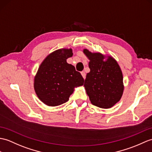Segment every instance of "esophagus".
<instances>
[{
    "label": "esophagus",
    "instance_id": "obj_1",
    "mask_svg": "<svg viewBox=\"0 0 152 152\" xmlns=\"http://www.w3.org/2000/svg\"><path fill=\"white\" fill-rule=\"evenodd\" d=\"M81 75H82V77H83L84 79L86 78V72H85L84 71H82V72H81Z\"/></svg>",
    "mask_w": 152,
    "mask_h": 152
}]
</instances>
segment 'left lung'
Masks as SVG:
<instances>
[{
  "instance_id": "obj_1",
  "label": "left lung",
  "mask_w": 152,
  "mask_h": 152,
  "mask_svg": "<svg viewBox=\"0 0 152 152\" xmlns=\"http://www.w3.org/2000/svg\"><path fill=\"white\" fill-rule=\"evenodd\" d=\"M83 52L89 59L90 72L86 75L84 87L91 104L103 109L112 107L124 92L121 67L111 56L91 52L87 48Z\"/></svg>"
}]
</instances>
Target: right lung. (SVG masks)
I'll use <instances>...</instances> for the list:
<instances>
[{"label":"right lung","mask_w":152,"mask_h":152,"mask_svg":"<svg viewBox=\"0 0 152 152\" xmlns=\"http://www.w3.org/2000/svg\"><path fill=\"white\" fill-rule=\"evenodd\" d=\"M72 55V48L58 49L48 55L37 70L34 77L35 92L48 106L65 103L75 88L83 85L81 74L66 62Z\"/></svg>","instance_id":"1"}]
</instances>
